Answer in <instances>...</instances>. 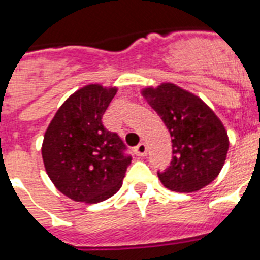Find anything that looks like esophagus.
Listing matches in <instances>:
<instances>
[{
  "label": "esophagus",
  "mask_w": 260,
  "mask_h": 260,
  "mask_svg": "<svg viewBox=\"0 0 260 260\" xmlns=\"http://www.w3.org/2000/svg\"><path fill=\"white\" fill-rule=\"evenodd\" d=\"M134 152L136 156H146L147 155V146L144 143H139L138 146L134 147Z\"/></svg>",
  "instance_id": "1"
}]
</instances>
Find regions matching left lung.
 <instances>
[{
  "instance_id": "8db88e82",
  "label": "left lung",
  "mask_w": 260,
  "mask_h": 260,
  "mask_svg": "<svg viewBox=\"0 0 260 260\" xmlns=\"http://www.w3.org/2000/svg\"><path fill=\"white\" fill-rule=\"evenodd\" d=\"M144 97L170 132L173 158L170 166L158 170L167 189L193 193L217 177L228 152L225 128L209 106L173 83L147 89Z\"/></svg>"
}]
</instances>
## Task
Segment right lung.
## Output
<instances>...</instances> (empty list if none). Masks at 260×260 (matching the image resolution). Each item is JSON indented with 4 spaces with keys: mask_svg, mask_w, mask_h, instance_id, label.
Wrapping results in <instances>:
<instances>
[{
    "mask_svg": "<svg viewBox=\"0 0 260 260\" xmlns=\"http://www.w3.org/2000/svg\"><path fill=\"white\" fill-rule=\"evenodd\" d=\"M116 89L89 85L75 91L52 118L42 155L56 189L79 202L105 201L120 190L132 156L102 116Z\"/></svg>",
    "mask_w": 260,
    "mask_h": 260,
    "instance_id": "1",
    "label": "right lung"
}]
</instances>
